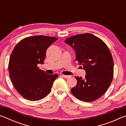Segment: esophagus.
<instances>
[{"mask_svg": "<svg viewBox=\"0 0 126 126\" xmlns=\"http://www.w3.org/2000/svg\"><path fill=\"white\" fill-rule=\"evenodd\" d=\"M62 76L64 78H70L71 77V76H67V75H63V74H62Z\"/></svg>", "mask_w": 126, "mask_h": 126, "instance_id": "obj_1", "label": "esophagus"}]
</instances>
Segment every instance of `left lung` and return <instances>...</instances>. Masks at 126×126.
Wrapping results in <instances>:
<instances>
[{
  "label": "left lung",
  "mask_w": 126,
  "mask_h": 126,
  "mask_svg": "<svg viewBox=\"0 0 126 126\" xmlns=\"http://www.w3.org/2000/svg\"><path fill=\"white\" fill-rule=\"evenodd\" d=\"M65 43L75 50L76 59L86 71L85 78L75 77L76 86L71 92L80 101H95L105 93L113 77V60L103 40L91 33L69 37Z\"/></svg>",
  "instance_id": "obj_1"
}]
</instances>
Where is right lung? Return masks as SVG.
I'll return each instance as SVG.
<instances>
[{"label": "right lung", "instance_id": "right-lung-1", "mask_svg": "<svg viewBox=\"0 0 126 126\" xmlns=\"http://www.w3.org/2000/svg\"><path fill=\"white\" fill-rule=\"evenodd\" d=\"M57 39L45 35L27 37L13 50L8 65L10 78L15 89L24 98L38 101L50 92L58 74H46L37 65L44 64L47 50Z\"/></svg>", "mask_w": 126, "mask_h": 126}]
</instances>
